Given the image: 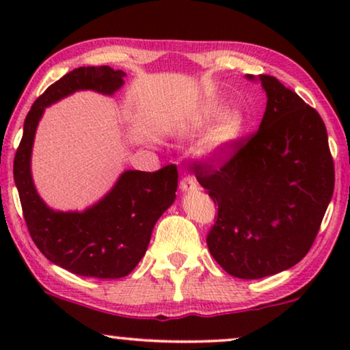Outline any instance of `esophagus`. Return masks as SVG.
<instances>
[{
  "instance_id": "34e87169",
  "label": "esophagus",
  "mask_w": 350,
  "mask_h": 350,
  "mask_svg": "<svg viewBox=\"0 0 350 350\" xmlns=\"http://www.w3.org/2000/svg\"><path fill=\"white\" fill-rule=\"evenodd\" d=\"M180 189L183 193H189V191H198V181L194 180V176L186 175L180 181Z\"/></svg>"
}]
</instances>
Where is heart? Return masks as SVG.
<instances>
[{
  "label": "heart",
  "instance_id": "heart-1",
  "mask_svg": "<svg viewBox=\"0 0 350 350\" xmlns=\"http://www.w3.org/2000/svg\"><path fill=\"white\" fill-rule=\"evenodd\" d=\"M218 126L210 132L204 146V154L207 157H218L226 154L239 140L243 127V118L239 113L226 114L223 107H208L198 118V127H208L217 122Z\"/></svg>",
  "mask_w": 350,
  "mask_h": 350
}]
</instances>
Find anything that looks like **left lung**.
I'll use <instances>...</instances> for the list:
<instances>
[{
  "label": "left lung",
  "mask_w": 350,
  "mask_h": 350,
  "mask_svg": "<svg viewBox=\"0 0 350 350\" xmlns=\"http://www.w3.org/2000/svg\"><path fill=\"white\" fill-rule=\"evenodd\" d=\"M260 81L267 95L260 129L234 143L219 165L194 162L196 178L218 204L208 250L228 274L248 280L303 260L334 189L320 114L274 76Z\"/></svg>",
  "instance_id": "1"
}]
</instances>
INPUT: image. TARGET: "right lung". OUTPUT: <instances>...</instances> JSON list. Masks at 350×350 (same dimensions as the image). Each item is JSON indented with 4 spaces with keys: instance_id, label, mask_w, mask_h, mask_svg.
<instances>
[{
    "instance_id": "add662e5",
    "label": "right lung",
    "mask_w": 350,
    "mask_h": 350,
    "mask_svg": "<svg viewBox=\"0 0 350 350\" xmlns=\"http://www.w3.org/2000/svg\"><path fill=\"white\" fill-rule=\"evenodd\" d=\"M124 76L105 65L81 66L51 84L28 111L14 157V181L33 242L47 260L76 275L121 279L131 274L178 188L176 165L170 164L156 172L126 170L111 191L84 212H55L36 193L30 162L44 108L76 90L113 95L122 88Z\"/></svg>"
}]
</instances>
